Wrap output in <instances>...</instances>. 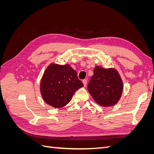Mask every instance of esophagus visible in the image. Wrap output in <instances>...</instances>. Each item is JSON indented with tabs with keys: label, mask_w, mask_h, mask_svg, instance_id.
Instances as JSON below:
<instances>
[{
	"label": "esophagus",
	"mask_w": 154,
	"mask_h": 154,
	"mask_svg": "<svg viewBox=\"0 0 154 154\" xmlns=\"http://www.w3.org/2000/svg\"><path fill=\"white\" fill-rule=\"evenodd\" d=\"M83 85H84V87H86L87 83V80H83Z\"/></svg>",
	"instance_id": "obj_1"
}]
</instances>
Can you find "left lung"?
Wrapping results in <instances>:
<instances>
[{"label": "left lung", "instance_id": "8db88e82", "mask_svg": "<svg viewBox=\"0 0 154 154\" xmlns=\"http://www.w3.org/2000/svg\"><path fill=\"white\" fill-rule=\"evenodd\" d=\"M87 87L97 104L102 106H111L119 101L123 85L119 74L115 69L96 66Z\"/></svg>", "mask_w": 154, "mask_h": 154}]
</instances>
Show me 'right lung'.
<instances>
[{
  "label": "right lung",
  "mask_w": 154,
  "mask_h": 154,
  "mask_svg": "<svg viewBox=\"0 0 154 154\" xmlns=\"http://www.w3.org/2000/svg\"><path fill=\"white\" fill-rule=\"evenodd\" d=\"M83 86L76 71L69 64L51 63L41 80L40 92L46 103L58 109L68 104L74 92Z\"/></svg>",
  "instance_id": "obj_1"
}]
</instances>
